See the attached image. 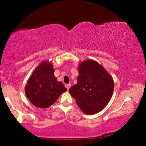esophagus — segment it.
I'll return each mask as SVG.
<instances>
[{"label": "esophagus", "mask_w": 146, "mask_h": 146, "mask_svg": "<svg viewBox=\"0 0 146 146\" xmlns=\"http://www.w3.org/2000/svg\"><path fill=\"white\" fill-rule=\"evenodd\" d=\"M66 88H67V90H68L69 89H70V88H71V84H66Z\"/></svg>", "instance_id": "1"}]
</instances>
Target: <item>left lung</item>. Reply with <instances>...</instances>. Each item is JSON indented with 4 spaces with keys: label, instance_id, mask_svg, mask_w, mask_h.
I'll list each match as a JSON object with an SVG mask.
<instances>
[{
    "label": "left lung",
    "instance_id": "1",
    "mask_svg": "<svg viewBox=\"0 0 146 146\" xmlns=\"http://www.w3.org/2000/svg\"><path fill=\"white\" fill-rule=\"evenodd\" d=\"M77 84L69 90L83 113L93 115L104 108L112 97L114 82L103 66L91 59L78 66Z\"/></svg>",
    "mask_w": 146,
    "mask_h": 146
}]
</instances>
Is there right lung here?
Segmentation results:
<instances>
[{"mask_svg":"<svg viewBox=\"0 0 146 146\" xmlns=\"http://www.w3.org/2000/svg\"><path fill=\"white\" fill-rule=\"evenodd\" d=\"M67 90L54 76L53 64L43 61L32 73L25 88L29 101L39 108H47L55 103L62 93Z\"/></svg>","mask_w":146,"mask_h":146,"instance_id":"obj_1","label":"right lung"}]
</instances>
